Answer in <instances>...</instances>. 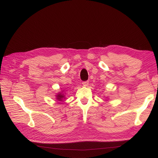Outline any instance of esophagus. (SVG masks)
<instances>
[{
  "label": "esophagus",
  "mask_w": 158,
  "mask_h": 158,
  "mask_svg": "<svg viewBox=\"0 0 158 158\" xmlns=\"http://www.w3.org/2000/svg\"><path fill=\"white\" fill-rule=\"evenodd\" d=\"M88 83H89V82L88 81H84L82 82V85L84 86H88Z\"/></svg>",
  "instance_id": "1"
}]
</instances>
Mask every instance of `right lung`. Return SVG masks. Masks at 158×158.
I'll return each instance as SVG.
<instances>
[{
  "instance_id": "obj_1",
  "label": "right lung",
  "mask_w": 158,
  "mask_h": 158,
  "mask_svg": "<svg viewBox=\"0 0 158 158\" xmlns=\"http://www.w3.org/2000/svg\"><path fill=\"white\" fill-rule=\"evenodd\" d=\"M65 98V96L64 95L62 92H61V93H59L56 95L57 100H58V101H62L63 98Z\"/></svg>"
}]
</instances>
